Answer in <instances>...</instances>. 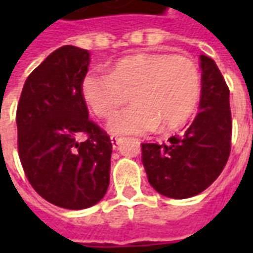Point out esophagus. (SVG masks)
I'll list each match as a JSON object with an SVG mask.
<instances>
[{"label": "esophagus", "mask_w": 253, "mask_h": 253, "mask_svg": "<svg viewBox=\"0 0 253 253\" xmlns=\"http://www.w3.org/2000/svg\"><path fill=\"white\" fill-rule=\"evenodd\" d=\"M121 141H122L121 137H118V135H111V142H112V146H114V149H116L118 146H119Z\"/></svg>", "instance_id": "34e87169"}]
</instances>
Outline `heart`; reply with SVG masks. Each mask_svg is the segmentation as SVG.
I'll return each instance as SVG.
<instances>
[{
    "instance_id": "1",
    "label": "heart",
    "mask_w": 253,
    "mask_h": 253,
    "mask_svg": "<svg viewBox=\"0 0 253 253\" xmlns=\"http://www.w3.org/2000/svg\"><path fill=\"white\" fill-rule=\"evenodd\" d=\"M83 94L90 110L108 119L130 99L134 105L108 123L115 134H148L179 128L194 114L201 97V74L184 55L164 52L123 58L110 74L92 72L83 81Z\"/></svg>"
}]
</instances>
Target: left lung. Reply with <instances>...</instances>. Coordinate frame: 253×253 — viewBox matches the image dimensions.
<instances>
[{
	"label": "left lung",
	"instance_id": "1",
	"mask_svg": "<svg viewBox=\"0 0 253 253\" xmlns=\"http://www.w3.org/2000/svg\"><path fill=\"white\" fill-rule=\"evenodd\" d=\"M199 111L168 143H141L148 180L161 195L186 199L201 194L225 168L232 146L229 88L211 58L201 55Z\"/></svg>",
	"mask_w": 253,
	"mask_h": 253
}]
</instances>
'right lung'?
Listing matches in <instances>:
<instances>
[{
	"mask_svg": "<svg viewBox=\"0 0 253 253\" xmlns=\"http://www.w3.org/2000/svg\"><path fill=\"white\" fill-rule=\"evenodd\" d=\"M88 66L86 50H55L28 76L16 112L27 179L42 198L69 210L96 205L110 184L112 143L89 119L83 94ZM81 133L87 139L78 143Z\"/></svg>",
	"mask_w": 253,
	"mask_h": 253,
	"instance_id": "1",
	"label": "right lung"
}]
</instances>
